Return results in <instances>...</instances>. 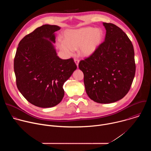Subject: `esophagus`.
Instances as JSON below:
<instances>
[{"instance_id":"34e87169","label":"esophagus","mask_w":151,"mask_h":151,"mask_svg":"<svg viewBox=\"0 0 151 151\" xmlns=\"http://www.w3.org/2000/svg\"><path fill=\"white\" fill-rule=\"evenodd\" d=\"M74 61H75V63H76V66H78V64H79V60L78 58H75V59H74Z\"/></svg>"}]
</instances>
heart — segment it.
<instances>
[{
  "mask_svg": "<svg viewBox=\"0 0 151 151\" xmlns=\"http://www.w3.org/2000/svg\"><path fill=\"white\" fill-rule=\"evenodd\" d=\"M103 37V32L99 28L87 27L69 30L66 32L65 40L58 39V47L67 55H73L78 47L81 55L88 57L96 51Z\"/></svg>",
  "mask_w": 151,
  "mask_h": 151,
  "instance_id": "obj_1",
  "label": "heart"
}]
</instances>
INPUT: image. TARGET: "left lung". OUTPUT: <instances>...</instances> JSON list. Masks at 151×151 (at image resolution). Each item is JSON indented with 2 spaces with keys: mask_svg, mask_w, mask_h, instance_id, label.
Segmentation results:
<instances>
[{
  "mask_svg": "<svg viewBox=\"0 0 151 151\" xmlns=\"http://www.w3.org/2000/svg\"><path fill=\"white\" fill-rule=\"evenodd\" d=\"M104 41L89 57L81 60L88 97L99 103H111L122 99L134 78L136 64L132 43L119 27L103 23Z\"/></svg>",
  "mask_w": 151,
  "mask_h": 151,
  "instance_id": "1",
  "label": "left lung"
}]
</instances>
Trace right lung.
Wrapping results in <instances>:
<instances>
[{
    "label": "right lung",
    "mask_w": 151,
    "mask_h": 151,
    "mask_svg": "<svg viewBox=\"0 0 151 151\" xmlns=\"http://www.w3.org/2000/svg\"><path fill=\"white\" fill-rule=\"evenodd\" d=\"M60 27L43 25L19 42L14 62L16 83L19 92L32 104L46 108L62 100L65 82L76 69L73 58L57 56L52 43Z\"/></svg>",
    "instance_id": "right-lung-1"
}]
</instances>
